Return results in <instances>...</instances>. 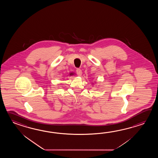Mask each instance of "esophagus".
<instances>
[{"instance_id": "34e87169", "label": "esophagus", "mask_w": 158, "mask_h": 158, "mask_svg": "<svg viewBox=\"0 0 158 158\" xmlns=\"http://www.w3.org/2000/svg\"><path fill=\"white\" fill-rule=\"evenodd\" d=\"M76 73H77V74L78 76H81V74H82V71H81V69H79V68L77 69H76Z\"/></svg>"}]
</instances>
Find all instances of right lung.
<instances>
[{"mask_svg":"<svg viewBox=\"0 0 158 158\" xmlns=\"http://www.w3.org/2000/svg\"><path fill=\"white\" fill-rule=\"evenodd\" d=\"M70 75H73V73H71V74H70Z\"/></svg>","mask_w":158,"mask_h":158,"instance_id":"1","label":"right lung"}]
</instances>
